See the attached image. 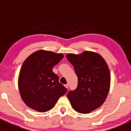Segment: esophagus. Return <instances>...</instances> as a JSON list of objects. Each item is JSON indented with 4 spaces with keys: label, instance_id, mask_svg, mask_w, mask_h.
Returning a JSON list of instances; mask_svg holds the SVG:
<instances>
[{
    "label": "esophagus",
    "instance_id": "34e87169",
    "mask_svg": "<svg viewBox=\"0 0 131 131\" xmlns=\"http://www.w3.org/2000/svg\"><path fill=\"white\" fill-rule=\"evenodd\" d=\"M64 87H65V88H67V89H68V84H65V85H64Z\"/></svg>",
    "mask_w": 131,
    "mask_h": 131
}]
</instances>
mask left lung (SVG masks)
<instances>
[{
  "instance_id": "1",
  "label": "left lung",
  "mask_w": 131,
  "mask_h": 131,
  "mask_svg": "<svg viewBox=\"0 0 131 131\" xmlns=\"http://www.w3.org/2000/svg\"><path fill=\"white\" fill-rule=\"evenodd\" d=\"M73 66L78 77L75 90L67 97L72 108L80 113H89L101 106L106 100L110 87V72L103 58L92 51L66 56Z\"/></svg>"
}]
</instances>
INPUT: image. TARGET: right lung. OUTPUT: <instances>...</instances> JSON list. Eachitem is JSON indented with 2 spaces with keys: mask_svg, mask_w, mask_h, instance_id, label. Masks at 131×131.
<instances>
[{
  "mask_svg": "<svg viewBox=\"0 0 131 131\" xmlns=\"http://www.w3.org/2000/svg\"><path fill=\"white\" fill-rule=\"evenodd\" d=\"M64 57L63 54L39 50L23 62L18 77L21 97L29 108L39 112L52 109L67 92L52 68Z\"/></svg>",
  "mask_w": 131,
  "mask_h": 131,
  "instance_id": "obj_1",
  "label": "right lung"
}]
</instances>
